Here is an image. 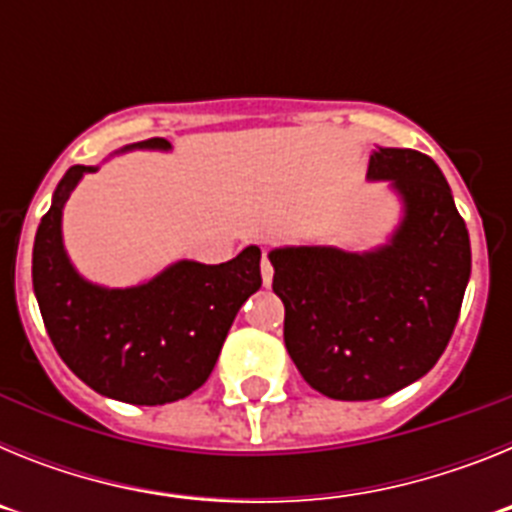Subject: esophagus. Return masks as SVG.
<instances>
[{
  "instance_id": "obj_1",
  "label": "esophagus",
  "mask_w": 512,
  "mask_h": 512,
  "mask_svg": "<svg viewBox=\"0 0 512 512\" xmlns=\"http://www.w3.org/2000/svg\"><path fill=\"white\" fill-rule=\"evenodd\" d=\"M261 279H264L266 287H269L271 279H274V266H271L269 253H266V251H264V256H261Z\"/></svg>"
}]
</instances>
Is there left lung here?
<instances>
[{
	"label": "left lung",
	"instance_id": "obj_1",
	"mask_svg": "<svg viewBox=\"0 0 512 512\" xmlns=\"http://www.w3.org/2000/svg\"><path fill=\"white\" fill-rule=\"evenodd\" d=\"M369 176L390 179L405 200L390 246L269 253L289 356L312 390L348 402L387 397L431 372L472 271L467 225L433 158L379 148Z\"/></svg>",
	"mask_w": 512,
	"mask_h": 512
}]
</instances>
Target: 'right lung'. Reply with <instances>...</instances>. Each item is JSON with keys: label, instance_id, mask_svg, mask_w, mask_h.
<instances>
[{"label": "right lung", "instance_id": "obj_1", "mask_svg": "<svg viewBox=\"0 0 512 512\" xmlns=\"http://www.w3.org/2000/svg\"><path fill=\"white\" fill-rule=\"evenodd\" d=\"M140 148H169L151 138ZM94 166H71L35 233L33 289L58 356L94 392L130 405H166L200 390L243 302L261 287V251L207 266L179 261L153 282L102 289L66 259L61 210Z\"/></svg>", "mask_w": 512, "mask_h": 512}]
</instances>
